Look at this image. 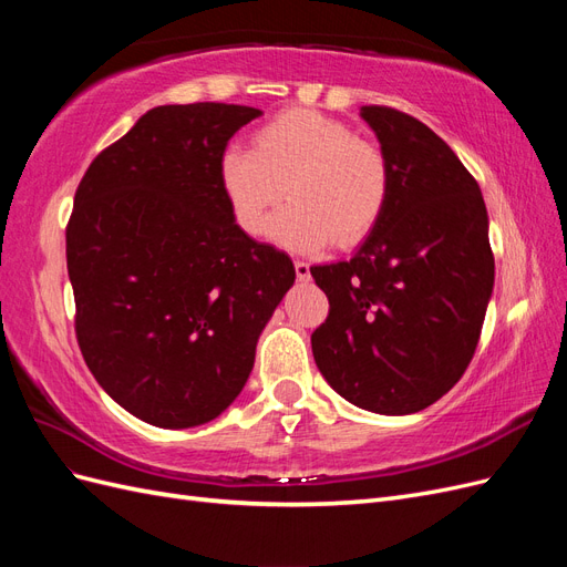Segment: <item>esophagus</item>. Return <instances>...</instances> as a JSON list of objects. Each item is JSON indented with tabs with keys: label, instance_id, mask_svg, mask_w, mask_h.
<instances>
[{
	"label": "esophagus",
	"instance_id": "esophagus-1",
	"mask_svg": "<svg viewBox=\"0 0 567 567\" xmlns=\"http://www.w3.org/2000/svg\"><path fill=\"white\" fill-rule=\"evenodd\" d=\"M296 277H298V281H310L312 279L310 265H307L305 260H296Z\"/></svg>",
	"mask_w": 567,
	"mask_h": 567
}]
</instances>
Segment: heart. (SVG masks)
<instances>
[{
  "instance_id": "obj_1",
  "label": "heart",
  "mask_w": 567,
  "mask_h": 567,
  "mask_svg": "<svg viewBox=\"0 0 567 567\" xmlns=\"http://www.w3.org/2000/svg\"><path fill=\"white\" fill-rule=\"evenodd\" d=\"M219 179L236 225L250 236L262 234L286 192L290 203L269 236L290 250L359 244L381 221L392 184L379 144L315 109L274 115L255 130L252 148L225 151Z\"/></svg>"
}]
</instances>
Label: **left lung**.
Wrapping results in <instances>:
<instances>
[{
  "label": "left lung",
  "mask_w": 567,
  "mask_h": 567,
  "mask_svg": "<svg viewBox=\"0 0 567 567\" xmlns=\"http://www.w3.org/2000/svg\"><path fill=\"white\" fill-rule=\"evenodd\" d=\"M390 163V200L354 257L312 267L329 317L312 352L329 385L367 411L414 414L468 369L494 286L475 177L421 120L362 106Z\"/></svg>",
  "instance_id": "left-lung-1"
}]
</instances>
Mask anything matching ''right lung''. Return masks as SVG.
Returning a JSON list of instances; mask_svg holds the SVG:
<instances>
[{
  "mask_svg": "<svg viewBox=\"0 0 567 567\" xmlns=\"http://www.w3.org/2000/svg\"><path fill=\"white\" fill-rule=\"evenodd\" d=\"M262 111L158 106L84 173L65 227L75 336L99 385L158 427L217 419L296 281L290 257L236 225L219 179Z\"/></svg>",
  "mask_w": 567,
  "mask_h": 567,
  "instance_id": "1",
  "label": "right lung"
}]
</instances>
